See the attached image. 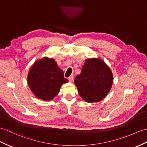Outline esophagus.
I'll use <instances>...</instances> for the list:
<instances>
[{
  "label": "esophagus",
  "mask_w": 147,
  "mask_h": 147,
  "mask_svg": "<svg viewBox=\"0 0 147 147\" xmlns=\"http://www.w3.org/2000/svg\"><path fill=\"white\" fill-rule=\"evenodd\" d=\"M69 80L70 82H72L74 81V77L73 76H70L69 78Z\"/></svg>",
  "instance_id": "34e87169"
}]
</instances>
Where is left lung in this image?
<instances>
[{"instance_id":"left-lung-1","label":"left lung","mask_w":147,"mask_h":147,"mask_svg":"<svg viewBox=\"0 0 147 147\" xmlns=\"http://www.w3.org/2000/svg\"><path fill=\"white\" fill-rule=\"evenodd\" d=\"M113 80L112 71L104 61L100 58H92L85 60L74 83L81 97L85 102L94 103L101 101L107 95Z\"/></svg>"}]
</instances>
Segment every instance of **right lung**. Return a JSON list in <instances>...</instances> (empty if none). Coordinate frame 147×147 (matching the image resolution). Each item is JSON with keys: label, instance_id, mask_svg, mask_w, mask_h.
<instances>
[{"label": "right lung", "instance_id": "obj_1", "mask_svg": "<svg viewBox=\"0 0 147 147\" xmlns=\"http://www.w3.org/2000/svg\"><path fill=\"white\" fill-rule=\"evenodd\" d=\"M29 88L37 98L50 101L59 94L60 87L69 80L55 60L45 57L35 61L28 73Z\"/></svg>", "mask_w": 147, "mask_h": 147}]
</instances>
